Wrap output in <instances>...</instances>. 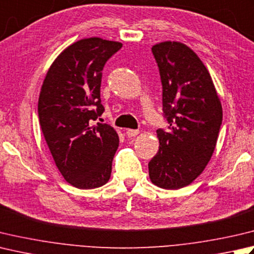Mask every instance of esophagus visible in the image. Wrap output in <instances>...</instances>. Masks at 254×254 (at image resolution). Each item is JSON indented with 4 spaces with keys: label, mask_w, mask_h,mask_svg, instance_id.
Returning a JSON list of instances; mask_svg holds the SVG:
<instances>
[{
    "label": "esophagus",
    "mask_w": 254,
    "mask_h": 254,
    "mask_svg": "<svg viewBox=\"0 0 254 254\" xmlns=\"http://www.w3.org/2000/svg\"><path fill=\"white\" fill-rule=\"evenodd\" d=\"M138 133H140V131H138V130H132V128H128V130H127V135L128 137L136 136Z\"/></svg>",
    "instance_id": "1"
}]
</instances>
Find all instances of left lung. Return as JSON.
<instances>
[{
	"label": "left lung",
	"instance_id": "left-lung-1",
	"mask_svg": "<svg viewBox=\"0 0 254 254\" xmlns=\"http://www.w3.org/2000/svg\"><path fill=\"white\" fill-rule=\"evenodd\" d=\"M160 70L163 112L168 130L158 128L160 150L148 163L154 185L178 190L205 170L216 147L222 108L211 77L186 45L164 42L152 47Z\"/></svg>",
	"mask_w": 254,
	"mask_h": 254
}]
</instances>
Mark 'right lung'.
<instances>
[{"mask_svg": "<svg viewBox=\"0 0 254 254\" xmlns=\"http://www.w3.org/2000/svg\"><path fill=\"white\" fill-rule=\"evenodd\" d=\"M121 43L91 37L78 41L56 58L45 77L38 118L56 166L70 185L92 190L111 176L119 146L116 130L93 124L104 111L102 70Z\"/></svg>", "mask_w": 254, "mask_h": 254, "instance_id": "right-lung-1", "label": "right lung"}]
</instances>
